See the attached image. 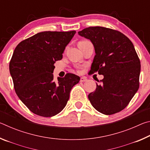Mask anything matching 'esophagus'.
I'll return each instance as SVG.
<instances>
[{
  "mask_svg": "<svg viewBox=\"0 0 150 150\" xmlns=\"http://www.w3.org/2000/svg\"><path fill=\"white\" fill-rule=\"evenodd\" d=\"M87 81V79L86 77H81V79H80L81 82H85V81Z\"/></svg>",
  "mask_w": 150,
  "mask_h": 150,
  "instance_id": "34e87169",
  "label": "esophagus"
}]
</instances>
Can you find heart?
<instances>
[{
    "label": "heart",
    "instance_id": "b5f03b06",
    "mask_svg": "<svg viewBox=\"0 0 150 150\" xmlns=\"http://www.w3.org/2000/svg\"><path fill=\"white\" fill-rule=\"evenodd\" d=\"M87 42H88V41H87V40H83V41H80L78 43V46H80V45L85 44H86V43H87Z\"/></svg>",
    "mask_w": 150,
    "mask_h": 150
}]
</instances>
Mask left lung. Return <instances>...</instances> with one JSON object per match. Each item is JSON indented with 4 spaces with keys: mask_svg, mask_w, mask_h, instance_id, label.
Masks as SVG:
<instances>
[{
    "mask_svg": "<svg viewBox=\"0 0 150 150\" xmlns=\"http://www.w3.org/2000/svg\"><path fill=\"white\" fill-rule=\"evenodd\" d=\"M78 34L95 47L89 73L104 75L101 84L88 95L91 105L106 115L122 110L139 86L140 61L133 44L122 33L105 27L86 28Z\"/></svg>",
    "mask_w": 150,
    "mask_h": 150,
    "instance_id": "obj_1",
    "label": "left lung"
}]
</instances>
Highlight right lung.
<instances>
[{
    "instance_id": "obj_1",
    "label": "right lung",
    "mask_w": 150,
    "mask_h": 150,
    "mask_svg": "<svg viewBox=\"0 0 150 150\" xmlns=\"http://www.w3.org/2000/svg\"><path fill=\"white\" fill-rule=\"evenodd\" d=\"M69 32L38 33L18 44L9 63L14 88L18 98L35 115L52 117L59 113L70 91L80 81L73 73L54 81V63L61 60L74 36Z\"/></svg>"
}]
</instances>
